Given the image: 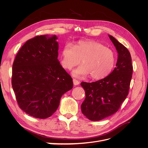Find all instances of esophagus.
I'll list each match as a JSON object with an SVG mask.
<instances>
[{"instance_id":"obj_1","label":"esophagus","mask_w":148,"mask_h":148,"mask_svg":"<svg viewBox=\"0 0 148 148\" xmlns=\"http://www.w3.org/2000/svg\"><path fill=\"white\" fill-rule=\"evenodd\" d=\"M73 84L74 85H78L79 84V82L78 81V80L73 79Z\"/></svg>"}]
</instances>
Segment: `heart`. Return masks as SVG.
<instances>
[{
  "label": "heart",
  "mask_w": 148,
  "mask_h": 148,
  "mask_svg": "<svg viewBox=\"0 0 148 148\" xmlns=\"http://www.w3.org/2000/svg\"><path fill=\"white\" fill-rule=\"evenodd\" d=\"M72 71L75 77H86L100 79L106 77L113 69L115 53L112 49L94 41H80L73 46L66 44L61 52V64L70 70L81 63Z\"/></svg>",
  "instance_id": "heart-1"
}]
</instances>
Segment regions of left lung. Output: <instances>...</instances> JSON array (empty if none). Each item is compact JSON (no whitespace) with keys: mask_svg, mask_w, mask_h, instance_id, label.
Wrapping results in <instances>:
<instances>
[{"mask_svg":"<svg viewBox=\"0 0 148 148\" xmlns=\"http://www.w3.org/2000/svg\"><path fill=\"white\" fill-rule=\"evenodd\" d=\"M118 53L116 67L107 77L95 82L81 83L85 91L82 112L91 121H99L117 112L128 96L133 73L130 53L122 44L109 35Z\"/></svg>","mask_w":148,"mask_h":148,"instance_id":"obj_1","label":"left lung"}]
</instances>
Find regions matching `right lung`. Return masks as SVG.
<instances>
[{
	"mask_svg": "<svg viewBox=\"0 0 148 148\" xmlns=\"http://www.w3.org/2000/svg\"><path fill=\"white\" fill-rule=\"evenodd\" d=\"M57 39L56 35H41L29 39L13 64L12 85L18 104L35 118L51 117L62 96L73 86L57 59Z\"/></svg>",
	"mask_w": 148,
	"mask_h": 148,
	"instance_id": "right-lung-1",
	"label": "right lung"
}]
</instances>
